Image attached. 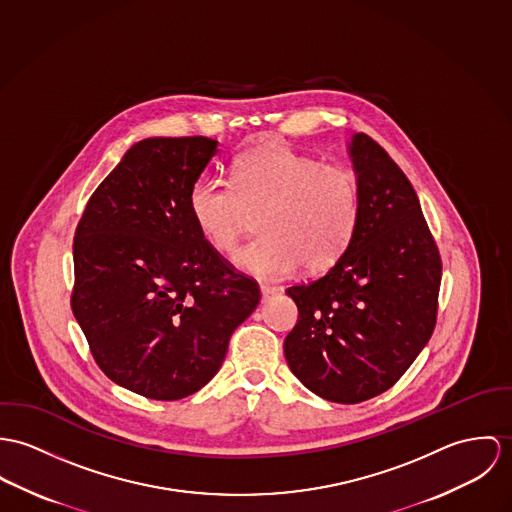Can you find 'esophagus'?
Segmentation results:
<instances>
[{
  "label": "esophagus",
  "instance_id": "34e87169",
  "mask_svg": "<svg viewBox=\"0 0 512 512\" xmlns=\"http://www.w3.org/2000/svg\"><path fill=\"white\" fill-rule=\"evenodd\" d=\"M281 292V286H273V284H261V294H263V302L275 298Z\"/></svg>",
  "mask_w": 512,
  "mask_h": 512
}]
</instances>
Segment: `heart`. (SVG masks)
Returning <instances> with one entry per match:
<instances>
[{
  "label": "heart",
  "mask_w": 512,
  "mask_h": 512,
  "mask_svg": "<svg viewBox=\"0 0 512 512\" xmlns=\"http://www.w3.org/2000/svg\"><path fill=\"white\" fill-rule=\"evenodd\" d=\"M190 218L220 253L235 251L249 216L259 237L235 257L259 279H281L302 265L334 267L349 249L361 218L357 172L326 165L286 145L235 159L228 180L198 178L188 192Z\"/></svg>",
  "instance_id": "1"
}]
</instances>
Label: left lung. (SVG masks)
<instances>
[{
    "label": "left lung",
    "instance_id": "8db88e82",
    "mask_svg": "<svg viewBox=\"0 0 512 512\" xmlns=\"http://www.w3.org/2000/svg\"><path fill=\"white\" fill-rule=\"evenodd\" d=\"M361 182V218L340 261L294 284L298 320L284 357L318 397L355 404L391 389L436 328L442 259L418 196L369 135L349 147Z\"/></svg>",
    "mask_w": 512,
    "mask_h": 512
}]
</instances>
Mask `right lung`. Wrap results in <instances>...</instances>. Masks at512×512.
<instances>
[{
	"label": "right lung",
	"instance_id": "obj_1",
	"mask_svg": "<svg viewBox=\"0 0 512 512\" xmlns=\"http://www.w3.org/2000/svg\"><path fill=\"white\" fill-rule=\"evenodd\" d=\"M216 153L208 137L139 141L76 226L72 314L106 377L141 397L178 400L210 383L261 300L190 218L188 192Z\"/></svg>",
	"mask_w": 512,
	"mask_h": 512
}]
</instances>
